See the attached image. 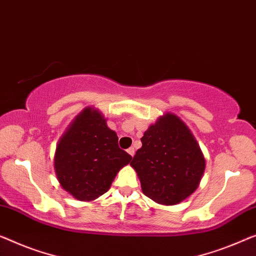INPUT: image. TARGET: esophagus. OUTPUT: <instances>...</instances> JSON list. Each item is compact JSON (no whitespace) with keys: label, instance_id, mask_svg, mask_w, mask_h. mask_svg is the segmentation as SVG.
<instances>
[{"label":"esophagus","instance_id":"esophagus-1","mask_svg":"<svg viewBox=\"0 0 256 256\" xmlns=\"http://www.w3.org/2000/svg\"><path fill=\"white\" fill-rule=\"evenodd\" d=\"M128 154H130V155H131V156H132V158H133V156H134V152H136V150H134V148H133V147H130V148H128Z\"/></svg>","mask_w":256,"mask_h":256}]
</instances>
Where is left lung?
I'll use <instances>...</instances> for the list:
<instances>
[{"label":"left lung","instance_id":"1","mask_svg":"<svg viewBox=\"0 0 256 256\" xmlns=\"http://www.w3.org/2000/svg\"><path fill=\"white\" fill-rule=\"evenodd\" d=\"M142 147L131 166L138 174L144 194L162 204H176L199 186L206 162L188 128L166 114L144 132Z\"/></svg>","mask_w":256,"mask_h":256}]
</instances>
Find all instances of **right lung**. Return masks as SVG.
Wrapping results in <instances>:
<instances>
[{
  "instance_id": "obj_1",
  "label": "right lung",
  "mask_w": 256,
  "mask_h": 256,
  "mask_svg": "<svg viewBox=\"0 0 256 256\" xmlns=\"http://www.w3.org/2000/svg\"><path fill=\"white\" fill-rule=\"evenodd\" d=\"M132 156L118 147V136L98 110L86 108L56 148L55 171L62 188L82 201L109 190L120 168Z\"/></svg>"
}]
</instances>
